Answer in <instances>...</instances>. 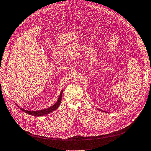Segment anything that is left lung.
Instances as JSON below:
<instances>
[{
    "label": "left lung",
    "mask_w": 151,
    "mask_h": 151,
    "mask_svg": "<svg viewBox=\"0 0 151 151\" xmlns=\"http://www.w3.org/2000/svg\"><path fill=\"white\" fill-rule=\"evenodd\" d=\"M100 111H101V110H100ZM103 112H104V111H103Z\"/></svg>",
    "instance_id": "1"
}]
</instances>
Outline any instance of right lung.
Listing matches in <instances>:
<instances>
[{
    "instance_id": "right-lung-1",
    "label": "right lung",
    "mask_w": 151,
    "mask_h": 151,
    "mask_svg": "<svg viewBox=\"0 0 151 151\" xmlns=\"http://www.w3.org/2000/svg\"><path fill=\"white\" fill-rule=\"evenodd\" d=\"M62 94H63V90L61 91L60 95V96L58 98V101H57V102L53 105L52 106V107H48V108L47 109H44L43 110H40V111H27V110H25L24 109H22L21 108V107H19L20 109L22 110L23 111H24V112L29 114V115H31V116H44V115H46V114H48L49 113H50L51 112L55 111V109H56L58 107H59L60 103H61V97H62Z\"/></svg>"
}]
</instances>
